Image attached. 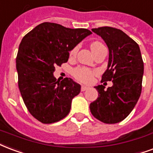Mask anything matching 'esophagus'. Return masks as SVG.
Listing matches in <instances>:
<instances>
[{"label":"esophagus","mask_w":153,"mask_h":153,"mask_svg":"<svg viewBox=\"0 0 153 153\" xmlns=\"http://www.w3.org/2000/svg\"><path fill=\"white\" fill-rule=\"evenodd\" d=\"M88 88H89V87H85V86H82L81 91H87V90H88Z\"/></svg>","instance_id":"obj_1"}]
</instances>
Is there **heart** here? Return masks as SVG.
<instances>
[{"label":"heart","mask_w":153,"mask_h":153,"mask_svg":"<svg viewBox=\"0 0 153 153\" xmlns=\"http://www.w3.org/2000/svg\"><path fill=\"white\" fill-rule=\"evenodd\" d=\"M103 46L102 43L99 42H95L91 44V51L94 52L95 51L98 50L100 47ZM77 51V48H74L73 51L71 52V54L74 55L75 54ZM73 75L76 79L82 82H85V83H88L92 80L93 75H94V72L92 71L91 70H90L86 67H77L73 71Z\"/></svg>","instance_id":"b5f03b06"}]
</instances>
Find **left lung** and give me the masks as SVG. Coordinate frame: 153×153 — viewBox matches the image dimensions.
<instances>
[{"label":"left lung","instance_id":"left-lung-1","mask_svg":"<svg viewBox=\"0 0 153 153\" xmlns=\"http://www.w3.org/2000/svg\"><path fill=\"white\" fill-rule=\"evenodd\" d=\"M100 36L109 51L108 69L102 82L112 81V87L95 88L99 97L90 104L91 112L105 123L123 120L135 108L142 89L144 62L138 44L122 30L112 27L92 29Z\"/></svg>","mask_w":153,"mask_h":153}]
</instances>
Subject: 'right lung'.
<instances>
[{
    "mask_svg": "<svg viewBox=\"0 0 153 153\" xmlns=\"http://www.w3.org/2000/svg\"><path fill=\"white\" fill-rule=\"evenodd\" d=\"M92 33L44 22L22 38L16 58L18 87L30 114L43 123L61 120L68 115L72 100L81 86L71 79L58 82L56 66L68 61L69 52Z\"/></svg>",
    "mask_w": 153,
    "mask_h": 153,
    "instance_id": "1",
    "label": "right lung"
}]
</instances>
